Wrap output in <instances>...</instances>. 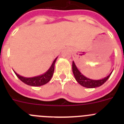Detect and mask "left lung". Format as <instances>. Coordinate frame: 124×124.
<instances>
[{"label":"left lung","mask_w":124,"mask_h":124,"mask_svg":"<svg viewBox=\"0 0 124 124\" xmlns=\"http://www.w3.org/2000/svg\"><path fill=\"white\" fill-rule=\"evenodd\" d=\"M72 69L74 76L77 82L82 86H84L85 87H87V88H94V87H99V86H101L108 80V78H109L110 76L112 73V72H111L107 77H105L103 79L95 80L89 79V78L85 77L83 74H82L81 72L77 68L74 62H72Z\"/></svg>","instance_id":"1"}]
</instances>
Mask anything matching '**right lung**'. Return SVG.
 I'll use <instances>...</instances> for the list:
<instances>
[{
    "label": "right lung",
    "mask_w": 124,
    "mask_h": 124,
    "mask_svg": "<svg viewBox=\"0 0 124 124\" xmlns=\"http://www.w3.org/2000/svg\"><path fill=\"white\" fill-rule=\"evenodd\" d=\"M56 59H57V57L53 61V63H52L50 69L46 73L41 75V76H38V77H32V78H26V77H23L19 76L16 72H14L16 76H17V77L21 81H22L23 83H24L25 84L32 86H39L44 85L48 83L50 80L51 78H52V76H53V72H54V63L56 62Z\"/></svg>",
    "instance_id": "add662e5"
}]
</instances>
